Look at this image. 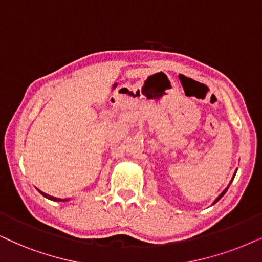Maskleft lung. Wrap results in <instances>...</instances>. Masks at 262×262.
<instances>
[{
	"mask_svg": "<svg viewBox=\"0 0 262 262\" xmlns=\"http://www.w3.org/2000/svg\"><path fill=\"white\" fill-rule=\"evenodd\" d=\"M236 173H237V170H236V171H234V174H233V177H232V180H231V181H230V184H228V186H227L226 188H225V190H224L223 192H221V193L219 194V196H217V197H216V200H215V201L213 202V204H215V203H216V202H217V201H219V200H221V197H223V196H224V194H225V193H226L227 188H228V187H230V185H231V183H232V181H233V179H234V177H236Z\"/></svg>",
	"mask_w": 262,
	"mask_h": 262,
	"instance_id": "8db88e82",
	"label": "left lung"
}]
</instances>
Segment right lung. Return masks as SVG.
Wrapping results in <instances>:
<instances>
[{"label": "right lung", "mask_w": 262, "mask_h": 262, "mask_svg": "<svg viewBox=\"0 0 262 262\" xmlns=\"http://www.w3.org/2000/svg\"><path fill=\"white\" fill-rule=\"evenodd\" d=\"M37 191L39 192V193L42 194L43 197H46V198H48V200H51V201H55V202H65V201H69V200H61V198H57V197H53V196H49V194H47V193H45V192H42V191H39L38 188H37Z\"/></svg>", "instance_id": "add662e5"}]
</instances>
